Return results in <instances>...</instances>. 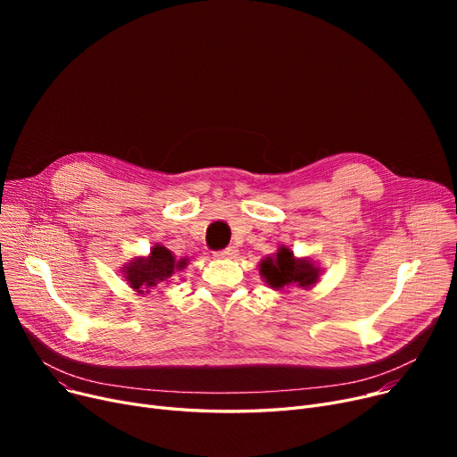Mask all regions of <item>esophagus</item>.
I'll return each mask as SVG.
<instances>
[{"instance_id": "obj_1", "label": "esophagus", "mask_w": 457, "mask_h": 457, "mask_svg": "<svg viewBox=\"0 0 457 457\" xmlns=\"http://www.w3.org/2000/svg\"><path fill=\"white\" fill-rule=\"evenodd\" d=\"M237 252H238V250H237L235 246H228V248H224V250L214 252V255H216V257H235Z\"/></svg>"}]
</instances>
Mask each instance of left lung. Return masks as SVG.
<instances>
[{"instance_id":"1","label":"left lung","mask_w":457,"mask_h":457,"mask_svg":"<svg viewBox=\"0 0 457 457\" xmlns=\"http://www.w3.org/2000/svg\"><path fill=\"white\" fill-rule=\"evenodd\" d=\"M261 274L274 289L296 283L298 287H311L319 279V270L307 259H296L289 248H281L272 259L261 262Z\"/></svg>"}]
</instances>
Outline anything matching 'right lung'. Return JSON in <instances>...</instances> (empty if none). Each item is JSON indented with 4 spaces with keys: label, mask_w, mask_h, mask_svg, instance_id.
I'll return each mask as SVG.
<instances>
[{
    "label": "right lung",
    "mask_w": 457,
    "mask_h": 457,
    "mask_svg": "<svg viewBox=\"0 0 457 457\" xmlns=\"http://www.w3.org/2000/svg\"><path fill=\"white\" fill-rule=\"evenodd\" d=\"M185 265V259L176 261L170 250H166L164 246H154L146 259L138 257L129 262V267H126V279L137 293H150L152 287L166 281L176 269H183Z\"/></svg>",
    "instance_id": "add662e5"
}]
</instances>
